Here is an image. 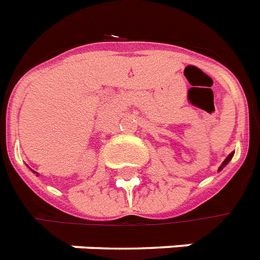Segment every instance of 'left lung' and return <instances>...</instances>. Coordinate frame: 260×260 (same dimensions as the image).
Instances as JSON below:
<instances>
[{"instance_id":"obj_1","label":"left lung","mask_w":260,"mask_h":260,"mask_svg":"<svg viewBox=\"0 0 260 260\" xmlns=\"http://www.w3.org/2000/svg\"><path fill=\"white\" fill-rule=\"evenodd\" d=\"M233 155H235V151H232L231 154H229V155H228L226 158H225V161H223L222 164H221V166H219V168H218V172H221V170H222L223 168H225V166H226L228 164H229V162H231V159H232V158H233Z\"/></svg>"}]
</instances>
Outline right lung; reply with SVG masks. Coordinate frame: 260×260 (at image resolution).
<instances>
[{
    "label": "right lung",
    "mask_w": 260,
    "mask_h": 260,
    "mask_svg": "<svg viewBox=\"0 0 260 260\" xmlns=\"http://www.w3.org/2000/svg\"><path fill=\"white\" fill-rule=\"evenodd\" d=\"M34 173H37V172H34ZM37 176H38V173H37Z\"/></svg>",
    "instance_id": "add662e5"
}]
</instances>
